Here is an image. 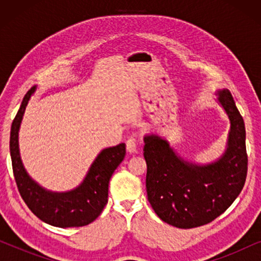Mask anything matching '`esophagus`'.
I'll return each instance as SVG.
<instances>
[{"label":"esophagus","mask_w":261,"mask_h":261,"mask_svg":"<svg viewBox=\"0 0 261 261\" xmlns=\"http://www.w3.org/2000/svg\"><path fill=\"white\" fill-rule=\"evenodd\" d=\"M126 146H127V151L129 153H137L138 152L137 141H135V138L130 137L129 139H128L127 142H126Z\"/></svg>","instance_id":"obj_1"}]
</instances>
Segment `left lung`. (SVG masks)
Wrapping results in <instances>:
<instances>
[{
  "mask_svg": "<svg viewBox=\"0 0 261 261\" xmlns=\"http://www.w3.org/2000/svg\"><path fill=\"white\" fill-rule=\"evenodd\" d=\"M215 95L230 122L226 149L220 158L205 164L190 162L178 154L165 138L155 133L144 137L148 202L171 226L189 229L212 222L229 208L245 185L244 119L228 89H220Z\"/></svg>",
  "mask_w": 261,
  "mask_h": 261,
  "instance_id": "1",
  "label": "left lung"
}]
</instances>
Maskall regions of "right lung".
I'll return each instance as SVG.
<instances>
[{"instance_id": "1", "label": "right lung", "mask_w": 261, "mask_h": 261, "mask_svg": "<svg viewBox=\"0 0 261 261\" xmlns=\"http://www.w3.org/2000/svg\"><path fill=\"white\" fill-rule=\"evenodd\" d=\"M37 90L24 95L10 129V156L20 195L31 212L45 223L55 227H82L97 219L108 203V187L114 171L126 155V145L102 149L89 167L81 184L69 191H51L42 188L24 169L20 155L19 130L26 107Z\"/></svg>"}]
</instances>
